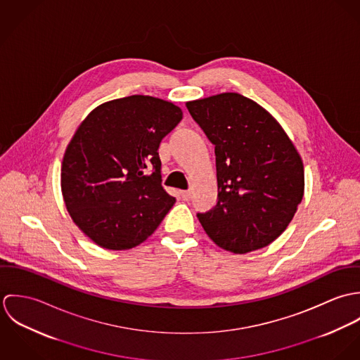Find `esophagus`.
<instances>
[{
	"mask_svg": "<svg viewBox=\"0 0 360 360\" xmlns=\"http://www.w3.org/2000/svg\"><path fill=\"white\" fill-rule=\"evenodd\" d=\"M180 195H181V198L184 200V201H188L190 198H191V195H193V191L191 190H186V191H180Z\"/></svg>",
	"mask_w": 360,
	"mask_h": 360,
	"instance_id": "34e87169",
	"label": "esophagus"
}]
</instances>
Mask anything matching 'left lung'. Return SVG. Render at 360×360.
<instances>
[{
  "label": "left lung",
  "instance_id": "left-lung-1",
  "mask_svg": "<svg viewBox=\"0 0 360 360\" xmlns=\"http://www.w3.org/2000/svg\"><path fill=\"white\" fill-rule=\"evenodd\" d=\"M214 146L217 204L198 219L220 248L247 254L273 243L304 198L301 155L259 103L221 93L186 103Z\"/></svg>",
  "mask_w": 360,
  "mask_h": 360
}]
</instances>
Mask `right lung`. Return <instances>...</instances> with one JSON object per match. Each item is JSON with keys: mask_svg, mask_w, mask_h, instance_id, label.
Returning a JSON list of instances; mask_svg holds the SVG:
<instances>
[{"mask_svg": "<svg viewBox=\"0 0 360 360\" xmlns=\"http://www.w3.org/2000/svg\"><path fill=\"white\" fill-rule=\"evenodd\" d=\"M181 119L170 101L130 96L98 105L80 123L63 155L60 190L72 220L93 243L134 248L174 205L160 184L158 148Z\"/></svg>", "mask_w": 360, "mask_h": 360, "instance_id": "1", "label": "right lung"}]
</instances>
